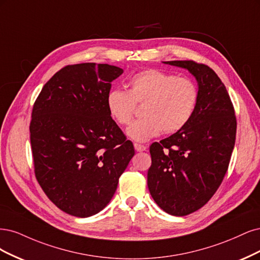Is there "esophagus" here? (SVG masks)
<instances>
[{"label":"esophagus","instance_id":"obj_1","mask_svg":"<svg viewBox=\"0 0 260 260\" xmlns=\"http://www.w3.org/2000/svg\"><path fill=\"white\" fill-rule=\"evenodd\" d=\"M134 147H135V150L137 152H142V151H146L147 147L144 145H140V144H134Z\"/></svg>","mask_w":260,"mask_h":260}]
</instances>
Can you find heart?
Listing matches in <instances>:
<instances>
[{
	"mask_svg": "<svg viewBox=\"0 0 260 260\" xmlns=\"http://www.w3.org/2000/svg\"><path fill=\"white\" fill-rule=\"evenodd\" d=\"M128 86V90H109L106 107L116 123L126 125L135 113L136 104H145V118L134 121L126 131L136 141H148L162 131L167 134L180 131L196 111L199 89L188 78L158 69H146L131 77Z\"/></svg>",
	"mask_w": 260,
	"mask_h": 260,
	"instance_id": "obj_1",
	"label": "heart"
}]
</instances>
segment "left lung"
<instances>
[{"label": "left lung", "mask_w": 260, "mask_h": 260, "mask_svg": "<svg viewBox=\"0 0 260 260\" xmlns=\"http://www.w3.org/2000/svg\"><path fill=\"white\" fill-rule=\"evenodd\" d=\"M187 69L199 85L196 111L185 127L150 146V194L164 212L186 216L204 206L228 171L237 119L225 86L213 69L193 60L164 61Z\"/></svg>", "instance_id": "8db88e82"}]
</instances>
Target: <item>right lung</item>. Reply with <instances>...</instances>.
Here are the masks:
<instances>
[{"label": "right lung", "mask_w": 260, "mask_h": 260, "mask_svg": "<svg viewBox=\"0 0 260 260\" xmlns=\"http://www.w3.org/2000/svg\"><path fill=\"white\" fill-rule=\"evenodd\" d=\"M122 73L107 63L66 66L33 105L36 177L47 198L69 215L84 218L104 209L135 154L106 107L111 82Z\"/></svg>", "instance_id": "right-lung-1"}]
</instances>
